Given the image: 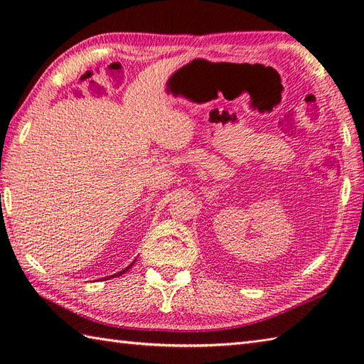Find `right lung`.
<instances>
[{"instance_id":"add662e5","label":"right lung","mask_w":364,"mask_h":364,"mask_svg":"<svg viewBox=\"0 0 364 364\" xmlns=\"http://www.w3.org/2000/svg\"><path fill=\"white\" fill-rule=\"evenodd\" d=\"M133 264H134V261H133V262H131V264H129L128 267H125V269H123V270H120V272H117V274H114V275H109V277H106V278H107V280H109V278H111V277L114 278V277H119V275H122V274H125V272H127V270H128V269H129L131 266H133ZM106 278H105V280H106Z\"/></svg>"}]
</instances>
